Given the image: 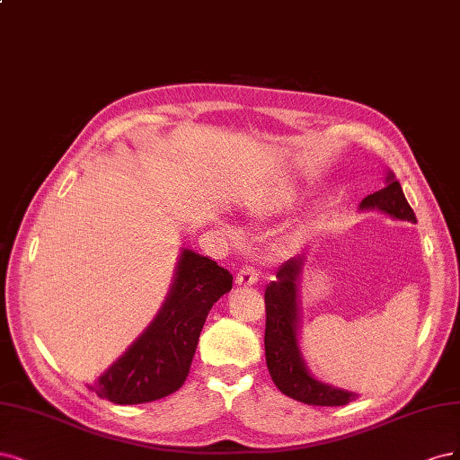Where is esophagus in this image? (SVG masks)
Instances as JSON below:
<instances>
[{"label": "esophagus", "instance_id": "obj_1", "mask_svg": "<svg viewBox=\"0 0 460 460\" xmlns=\"http://www.w3.org/2000/svg\"><path fill=\"white\" fill-rule=\"evenodd\" d=\"M258 270L252 268V265H243V268L239 270V273H236V283L243 285V287H250L254 285L258 280Z\"/></svg>", "mask_w": 460, "mask_h": 460}]
</instances>
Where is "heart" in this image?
I'll use <instances>...</instances> for the list:
<instances>
[{"label": "heart", "instance_id": "obj_1", "mask_svg": "<svg viewBox=\"0 0 460 460\" xmlns=\"http://www.w3.org/2000/svg\"><path fill=\"white\" fill-rule=\"evenodd\" d=\"M292 202V197H285V199H279L275 202V208H283V206H288Z\"/></svg>", "mask_w": 460, "mask_h": 460}]
</instances>
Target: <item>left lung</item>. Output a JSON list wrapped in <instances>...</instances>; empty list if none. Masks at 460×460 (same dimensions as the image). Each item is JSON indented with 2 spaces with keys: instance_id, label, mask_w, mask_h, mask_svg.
<instances>
[{
  "instance_id": "1",
  "label": "left lung",
  "mask_w": 460,
  "mask_h": 460,
  "mask_svg": "<svg viewBox=\"0 0 460 460\" xmlns=\"http://www.w3.org/2000/svg\"><path fill=\"white\" fill-rule=\"evenodd\" d=\"M361 208H378L397 219L417 224V216L409 206L403 189L394 175H388V187L361 200ZM302 271V258H292L277 271V280L265 288V361L275 386L285 395L307 405L338 407L355 397L349 392L331 388L307 373L298 349L296 327H298V304L296 287Z\"/></svg>"
}]
</instances>
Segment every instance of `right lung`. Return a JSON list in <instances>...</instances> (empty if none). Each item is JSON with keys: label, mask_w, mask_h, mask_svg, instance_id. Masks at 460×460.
Listing matches in <instances>:
<instances>
[{"label": "right lung", "mask_w": 460, "mask_h": 460, "mask_svg": "<svg viewBox=\"0 0 460 460\" xmlns=\"http://www.w3.org/2000/svg\"><path fill=\"white\" fill-rule=\"evenodd\" d=\"M233 277L216 261L183 250L172 292L158 317L93 388L118 405L149 403L183 386L212 305Z\"/></svg>", "instance_id": "right-lung-1"}]
</instances>
